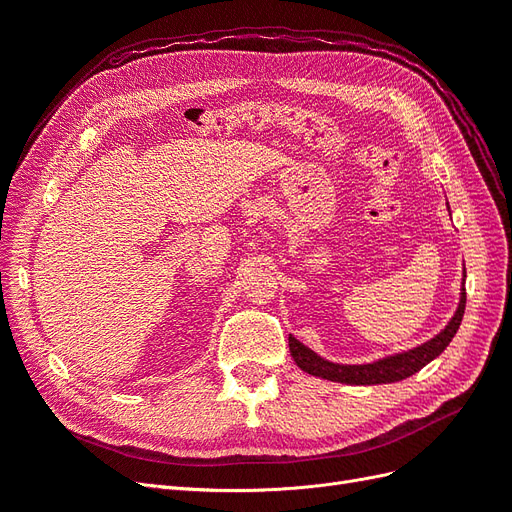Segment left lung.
<instances>
[{
	"label": "left lung",
	"mask_w": 512,
	"mask_h": 512,
	"mask_svg": "<svg viewBox=\"0 0 512 512\" xmlns=\"http://www.w3.org/2000/svg\"><path fill=\"white\" fill-rule=\"evenodd\" d=\"M463 284H466V269H463L459 303H457L453 318L446 322V327L440 333H436L431 339H427V342L418 344L410 350L386 354V356H380V359H374L369 363H335V361L324 359V356H320L316 350L299 342L294 335H288V346H290L292 359L303 371H307V374H312L322 380L342 382V384H352V386L391 384V382L406 380L412 374H416V371H421L433 359H438V356L446 350V346L451 344L455 333L459 331V324L463 320V309H466V286Z\"/></svg>",
	"instance_id": "left-lung-1"
}]
</instances>
